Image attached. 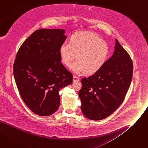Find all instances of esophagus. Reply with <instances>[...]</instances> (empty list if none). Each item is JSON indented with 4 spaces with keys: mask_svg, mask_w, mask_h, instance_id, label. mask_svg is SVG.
Segmentation results:
<instances>
[{
    "mask_svg": "<svg viewBox=\"0 0 148 148\" xmlns=\"http://www.w3.org/2000/svg\"><path fill=\"white\" fill-rule=\"evenodd\" d=\"M80 80V78L76 77V76H73V82H78Z\"/></svg>",
    "mask_w": 148,
    "mask_h": 148,
    "instance_id": "esophagus-1",
    "label": "esophagus"
}]
</instances>
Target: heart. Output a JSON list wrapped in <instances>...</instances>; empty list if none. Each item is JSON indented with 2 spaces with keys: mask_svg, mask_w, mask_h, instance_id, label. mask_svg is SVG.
<instances>
[{
  "mask_svg": "<svg viewBox=\"0 0 148 148\" xmlns=\"http://www.w3.org/2000/svg\"><path fill=\"white\" fill-rule=\"evenodd\" d=\"M62 64L69 66L75 56L76 61L71 66L75 74L83 73L93 75L105 64L110 54L108 44L97 35L88 32H75L68 38V43H63L59 49Z\"/></svg>",
  "mask_w": 148,
  "mask_h": 148,
  "instance_id": "obj_1",
  "label": "heart"
}]
</instances>
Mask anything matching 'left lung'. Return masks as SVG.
Listing matches in <instances>:
<instances>
[{"mask_svg":"<svg viewBox=\"0 0 148 148\" xmlns=\"http://www.w3.org/2000/svg\"><path fill=\"white\" fill-rule=\"evenodd\" d=\"M133 76L132 60L115 39V50L101 70L82 79L78 92L81 110L92 120H101L112 114L123 103Z\"/></svg>","mask_w":148,"mask_h":148,"instance_id":"left-lung-1","label":"left lung"}]
</instances>
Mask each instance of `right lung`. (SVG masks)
I'll return each mask as SVG.
<instances>
[{"label": "right lung", "mask_w": 148, "mask_h": 148, "mask_svg": "<svg viewBox=\"0 0 148 148\" xmlns=\"http://www.w3.org/2000/svg\"><path fill=\"white\" fill-rule=\"evenodd\" d=\"M61 29H40L29 36L17 52L14 75L25 104L40 116L53 114L60 105L59 92L73 82L61 62L59 49L66 36Z\"/></svg>", "instance_id": "add662e5"}]
</instances>
